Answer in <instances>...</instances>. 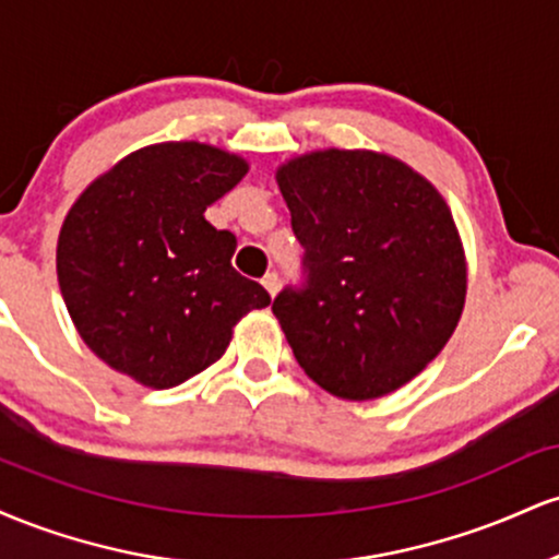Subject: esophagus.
Wrapping results in <instances>:
<instances>
[{"mask_svg": "<svg viewBox=\"0 0 559 559\" xmlns=\"http://www.w3.org/2000/svg\"><path fill=\"white\" fill-rule=\"evenodd\" d=\"M262 286H265V292L271 294V297H275V292H278V286H281L278 275H275V273H267L265 278H262Z\"/></svg>", "mask_w": 559, "mask_h": 559, "instance_id": "1", "label": "esophagus"}]
</instances>
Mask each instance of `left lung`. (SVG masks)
<instances>
[{"mask_svg": "<svg viewBox=\"0 0 559 559\" xmlns=\"http://www.w3.org/2000/svg\"><path fill=\"white\" fill-rule=\"evenodd\" d=\"M307 286L273 316L318 386L352 402L413 381L457 329L467 260L439 189L373 150H316L275 170Z\"/></svg>", "mask_w": 559, "mask_h": 559, "instance_id": "8db88e82", "label": "left lung"}]
</instances>
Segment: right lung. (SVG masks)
I'll use <instances>...</instances> for the list:
<instances>
[{"instance_id": "obj_1", "label": "right lung", "mask_w": 559, "mask_h": 559, "mask_svg": "<svg viewBox=\"0 0 559 559\" xmlns=\"http://www.w3.org/2000/svg\"><path fill=\"white\" fill-rule=\"evenodd\" d=\"M247 173L221 146L163 141L81 191L57 239V281L102 362L146 389L178 386L221 360L247 312L271 305L230 267L236 236L204 217Z\"/></svg>"}]
</instances>
